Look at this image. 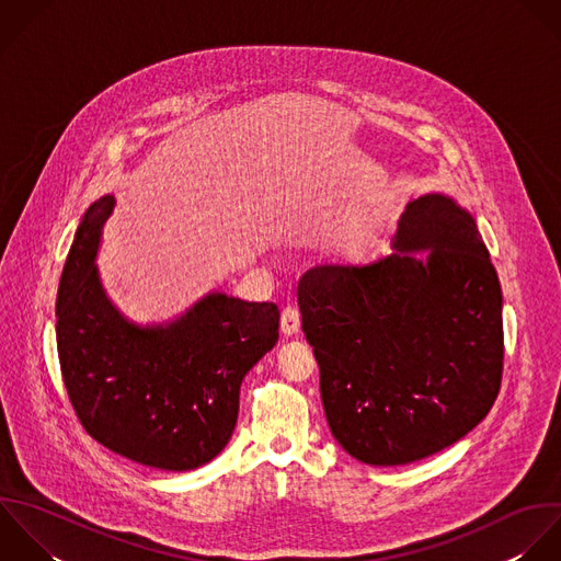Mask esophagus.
I'll return each mask as SVG.
<instances>
[{
    "label": "esophagus",
    "instance_id": "esophagus-1",
    "mask_svg": "<svg viewBox=\"0 0 561 561\" xmlns=\"http://www.w3.org/2000/svg\"><path fill=\"white\" fill-rule=\"evenodd\" d=\"M301 328V317H299V310L295 306H286L282 310V332L284 336H295Z\"/></svg>",
    "mask_w": 561,
    "mask_h": 561
}]
</instances>
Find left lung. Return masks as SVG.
<instances>
[{"instance_id": "8db88e82", "label": "left lung", "mask_w": 561, "mask_h": 561, "mask_svg": "<svg viewBox=\"0 0 561 561\" xmlns=\"http://www.w3.org/2000/svg\"><path fill=\"white\" fill-rule=\"evenodd\" d=\"M422 248L426 263L408 253ZM396 249L369 266H314L297 288L330 431L369 466L453 446L503 382V293L474 218L442 194L420 196Z\"/></svg>"}]
</instances>
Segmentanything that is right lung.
<instances>
[{
  "mask_svg": "<svg viewBox=\"0 0 561 561\" xmlns=\"http://www.w3.org/2000/svg\"><path fill=\"white\" fill-rule=\"evenodd\" d=\"M113 198L93 203L56 297L62 382L82 428L104 448L159 470H194L231 439L240 385L279 336L275 304L209 295L168 328L126 323L93 266Z\"/></svg>",
  "mask_w": 561,
  "mask_h": 561,
  "instance_id": "add662e5",
  "label": "right lung"
}]
</instances>
